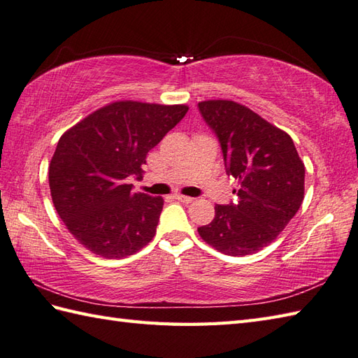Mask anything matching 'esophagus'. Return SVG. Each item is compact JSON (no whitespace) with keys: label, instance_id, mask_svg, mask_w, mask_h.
<instances>
[{"label":"esophagus","instance_id":"obj_1","mask_svg":"<svg viewBox=\"0 0 358 358\" xmlns=\"http://www.w3.org/2000/svg\"><path fill=\"white\" fill-rule=\"evenodd\" d=\"M173 199L177 201H181V203H192L195 199H192V196H186V195H180V194H175Z\"/></svg>","mask_w":358,"mask_h":358}]
</instances>
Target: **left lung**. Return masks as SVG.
<instances>
[{
	"label": "left lung",
	"mask_w": 358,
	"mask_h": 358,
	"mask_svg": "<svg viewBox=\"0 0 358 358\" xmlns=\"http://www.w3.org/2000/svg\"><path fill=\"white\" fill-rule=\"evenodd\" d=\"M222 146L226 173L238 180L237 201L215 204V217L199 227L220 252L250 255L268 246L291 222L305 196V164L291 136L235 101L199 103Z\"/></svg>",
	"instance_id": "8db88e82"
}]
</instances>
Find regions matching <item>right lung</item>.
Returning a JSON list of instances; mask_svg holds the SVG:
<instances>
[{"label": "right lung", "mask_w": 358, "mask_h": 358, "mask_svg": "<svg viewBox=\"0 0 358 358\" xmlns=\"http://www.w3.org/2000/svg\"><path fill=\"white\" fill-rule=\"evenodd\" d=\"M185 104L117 101L59 138L49 166L53 206L83 246L104 258L135 254L154 238L162 196L134 192L148 152L177 126Z\"/></svg>", "instance_id": "1"}]
</instances>
